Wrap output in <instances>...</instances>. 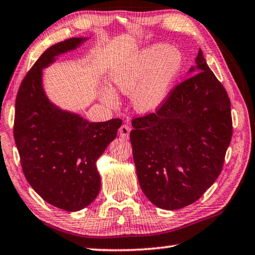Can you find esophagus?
<instances>
[{
    "label": "esophagus",
    "instance_id": "1",
    "mask_svg": "<svg viewBox=\"0 0 255 255\" xmlns=\"http://www.w3.org/2000/svg\"><path fill=\"white\" fill-rule=\"evenodd\" d=\"M129 133H130V127H129L128 125H123V126L119 128V135L123 139H128Z\"/></svg>",
    "mask_w": 255,
    "mask_h": 255
}]
</instances>
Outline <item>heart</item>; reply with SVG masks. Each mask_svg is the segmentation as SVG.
Masks as SVG:
<instances>
[{
    "label": "heart",
    "mask_w": 255,
    "mask_h": 255,
    "mask_svg": "<svg viewBox=\"0 0 255 255\" xmlns=\"http://www.w3.org/2000/svg\"><path fill=\"white\" fill-rule=\"evenodd\" d=\"M183 59L179 50L167 45L155 44L143 50L111 73L112 91L102 88L100 98L110 108L118 107L116 92L132 96L135 109L153 114L161 108L180 74Z\"/></svg>",
    "instance_id": "b5f03b06"
}]
</instances>
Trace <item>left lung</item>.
<instances>
[{
    "instance_id": "1",
    "label": "left lung",
    "mask_w": 255,
    "mask_h": 255,
    "mask_svg": "<svg viewBox=\"0 0 255 255\" xmlns=\"http://www.w3.org/2000/svg\"><path fill=\"white\" fill-rule=\"evenodd\" d=\"M188 76L155 114L131 122L138 182L153 205L166 210L193 204L210 188L233 132L230 98L201 49Z\"/></svg>"
}]
</instances>
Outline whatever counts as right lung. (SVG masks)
Returning <instances> with one entry per match:
<instances>
[{
  "label": "right lung",
  "instance_id": "right-lung-1",
  "mask_svg": "<svg viewBox=\"0 0 255 255\" xmlns=\"http://www.w3.org/2000/svg\"><path fill=\"white\" fill-rule=\"evenodd\" d=\"M89 38L75 37L44 51L20 85L14 140L25 179L42 199L66 211L88 207L100 192L97 161L117 137L122 119L90 123L49 100L42 71Z\"/></svg>",
  "mask_w": 255,
  "mask_h": 255
}]
</instances>
